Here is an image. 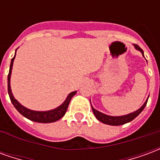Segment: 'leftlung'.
I'll return each mask as SVG.
<instances>
[{
    "label": "left lung",
    "mask_w": 160,
    "mask_h": 160,
    "mask_svg": "<svg viewBox=\"0 0 160 160\" xmlns=\"http://www.w3.org/2000/svg\"><path fill=\"white\" fill-rule=\"evenodd\" d=\"M134 48L137 49V50H140L141 53H142V56H144V52L143 50L137 45V44H134ZM148 98L146 100L143 105L141 106L139 110H137L136 111H134L130 114L125 115V116H121V117H112V116H108V115H105L102 112H99L97 110H95L92 106V111H93V114L95 115V117L97 118L98 120L100 121L101 122L103 123L108 124V125H112V126H118V125H122V124L127 123V122H129L132 120H134V118L137 117L138 115L141 113V111L144 110V108L146 107L147 105V103H148Z\"/></svg>",
    "instance_id": "left-lung-1"
}]
</instances>
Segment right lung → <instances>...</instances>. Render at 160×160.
<instances>
[{"label": "right lung", "instance_id": "add662e5", "mask_svg": "<svg viewBox=\"0 0 160 160\" xmlns=\"http://www.w3.org/2000/svg\"><path fill=\"white\" fill-rule=\"evenodd\" d=\"M16 53L14 56L12 57V59L11 60V64H10V69H9V73L8 75V91L9 98H10V100L12 102V104H13V106L15 107L17 111H19L20 114L24 116L25 118H28L29 120L33 121V122H41V123H49V122H56L59 119L62 118L63 116L66 113L68 107V104L70 103L71 98L75 95L76 93V91L75 92H72L68 94V96L67 97L66 100L63 102L62 104H61L60 106H58L54 110L48 111H32L27 109L25 106H23L22 104H20L16 100L13 95L12 93V91H11V87H10V78H11V73H12V64H13V60L15 58Z\"/></svg>", "mask_w": 160, "mask_h": 160}]
</instances>
